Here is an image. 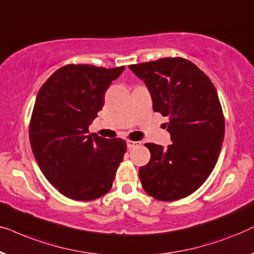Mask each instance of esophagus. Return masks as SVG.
<instances>
[{
	"label": "esophagus",
	"mask_w": 254,
	"mask_h": 254,
	"mask_svg": "<svg viewBox=\"0 0 254 254\" xmlns=\"http://www.w3.org/2000/svg\"><path fill=\"white\" fill-rule=\"evenodd\" d=\"M127 148H129V150H131V148H133V147H137V146H139L140 143H139V141L127 140Z\"/></svg>",
	"instance_id": "esophagus-1"
}]
</instances>
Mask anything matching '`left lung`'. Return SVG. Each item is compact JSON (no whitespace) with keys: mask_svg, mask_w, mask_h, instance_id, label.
I'll return each mask as SVG.
<instances>
[{"mask_svg":"<svg viewBox=\"0 0 254 254\" xmlns=\"http://www.w3.org/2000/svg\"><path fill=\"white\" fill-rule=\"evenodd\" d=\"M151 94L153 110L167 116L172 144H145L151 152L139 168L144 190L160 201L190 195L207 180L224 139V116L210 79L189 60L162 58L131 65Z\"/></svg>","mask_w":254,"mask_h":254,"instance_id":"obj_1","label":"left lung"}]
</instances>
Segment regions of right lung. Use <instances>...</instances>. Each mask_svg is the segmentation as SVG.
Here are the masks:
<instances>
[{"label": "right lung", "instance_id": "obj_1", "mask_svg": "<svg viewBox=\"0 0 254 254\" xmlns=\"http://www.w3.org/2000/svg\"><path fill=\"white\" fill-rule=\"evenodd\" d=\"M125 67L66 65L45 81L30 121V144L40 171L63 195L92 201L107 194L127 143L88 133L104 94Z\"/></svg>", "mask_w": 254, "mask_h": 254}]
</instances>
